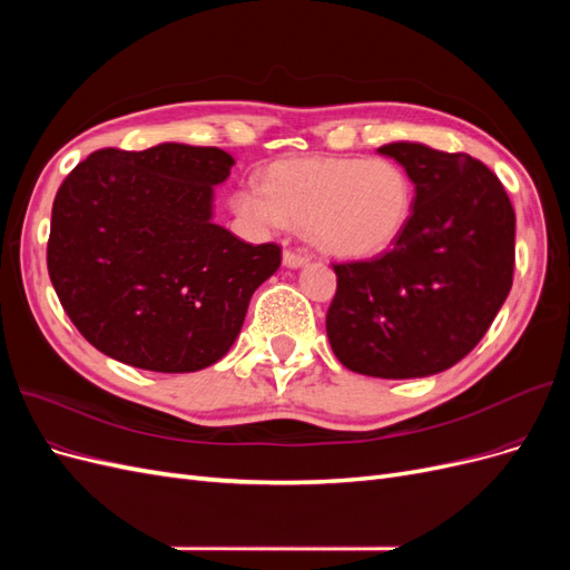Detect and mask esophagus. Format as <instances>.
<instances>
[{
  "label": "esophagus",
  "instance_id": "esophagus-1",
  "mask_svg": "<svg viewBox=\"0 0 570 570\" xmlns=\"http://www.w3.org/2000/svg\"><path fill=\"white\" fill-rule=\"evenodd\" d=\"M283 264H285L287 268H299V266L308 264V254H304V252H292V249H285V252H283Z\"/></svg>",
  "mask_w": 570,
  "mask_h": 570
}]
</instances>
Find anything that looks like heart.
<instances>
[{"label":"heart","instance_id":"obj_1","mask_svg":"<svg viewBox=\"0 0 570 570\" xmlns=\"http://www.w3.org/2000/svg\"><path fill=\"white\" fill-rule=\"evenodd\" d=\"M233 209L254 226H302L323 254L373 258L406 230L413 183L390 159H287L266 168L264 187L237 189Z\"/></svg>","mask_w":570,"mask_h":570}]
</instances>
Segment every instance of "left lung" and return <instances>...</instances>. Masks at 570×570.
<instances>
[{
	"label": "left lung",
	"instance_id": "1",
	"mask_svg": "<svg viewBox=\"0 0 570 570\" xmlns=\"http://www.w3.org/2000/svg\"><path fill=\"white\" fill-rule=\"evenodd\" d=\"M377 151L416 187L413 214L390 252L333 266L327 340L354 373L435 375L475 347L509 295L515 214L504 185L469 154L421 142Z\"/></svg>",
	"mask_w": 570,
	"mask_h": 570
}]
</instances>
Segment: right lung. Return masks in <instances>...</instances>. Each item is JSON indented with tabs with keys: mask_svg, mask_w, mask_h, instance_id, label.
Listing matches in <instances>:
<instances>
[{
	"mask_svg": "<svg viewBox=\"0 0 570 570\" xmlns=\"http://www.w3.org/2000/svg\"><path fill=\"white\" fill-rule=\"evenodd\" d=\"M235 159L164 142L99 149L61 183L47 268L68 318L120 364L193 373L228 354L254 289L281 266L214 223V187Z\"/></svg>",
	"mask_w": 570,
	"mask_h": 570,
	"instance_id": "obj_1",
	"label": "right lung"
}]
</instances>
